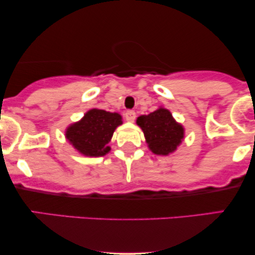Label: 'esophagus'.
Returning a JSON list of instances; mask_svg holds the SVG:
<instances>
[{"label":"esophagus","instance_id":"34e87169","mask_svg":"<svg viewBox=\"0 0 255 255\" xmlns=\"http://www.w3.org/2000/svg\"><path fill=\"white\" fill-rule=\"evenodd\" d=\"M135 118H136L135 111H133V110L126 111V114H125L126 121H128V122H134V120H135Z\"/></svg>","mask_w":255,"mask_h":255}]
</instances>
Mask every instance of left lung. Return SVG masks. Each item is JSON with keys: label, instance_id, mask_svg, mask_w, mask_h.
<instances>
[{"label": "left lung", "instance_id": "8db88e82", "mask_svg": "<svg viewBox=\"0 0 255 255\" xmlns=\"http://www.w3.org/2000/svg\"><path fill=\"white\" fill-rule=\"evenodd\" d=\"M136 125L144 131L148 148L157 156H168L176 151L184 137L183 126L163 107L148 115L139 116Z\"/></svg>", "mask_w": 255, "mask_h": 255}]
</instances>
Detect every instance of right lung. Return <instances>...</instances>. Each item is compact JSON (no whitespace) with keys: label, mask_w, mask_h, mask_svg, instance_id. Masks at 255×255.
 Segmentation results:
<instances>
[{"label":"right lung","mask_w":255,"mask_h":255,"mask_svg":"<svg viewBox=\"0 0 255 255\" xmlns=\"http://www.w3.org/2000/svg\"><path fill=\"white\" fill-rule=\"evenodd\" d=\"M122 125L119 113H110L93 108L78 122L67 127L66 139L79 153L86 157H102L110 152L114 131Z\"/></svg>","instance_id":"obj_1"}]
</instances>
